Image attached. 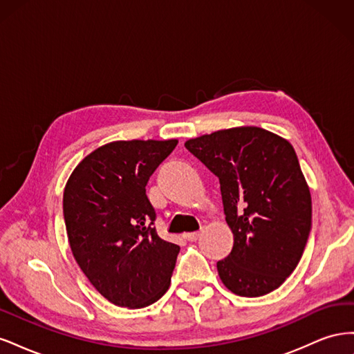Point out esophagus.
<instances>
[{"instance_id": "1", "label": "esophagus", "mask_w": 354, "mask_h": 354, "mask_svg": "<svg viewBox=\"0 0 354 354\" xmlns=\"http://www.w3.org/2000/svg\"><path fill=\"white\" fill-rule=\"evenodd\" d=\"M199 232H192V233H186L185 234V238L187 239V241H190V242H195L198 238H199Z\"/></svg>"}]
</instances>
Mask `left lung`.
Listing matches in <instances>:
<instances>
[{
    "instance_id": "1",
    "label": "left lung",
    "mask_w": 354,
    "mask_h": 354,
    "mask_svg": "<svg viewBox=\"0 0 354 354\" xmlns=\"http://www.w3.org/2000/svg\"><path fill=\"white\" fill-rule=\"evenodd\" d=\"M220 180L233 248L217 261L221 282L261 297L294 272L312 229V196L294 147L259 127H236L185 143Z\"/></svg>"
}]
</instances>
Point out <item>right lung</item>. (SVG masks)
I'll return each instance as SVG.
<instances>
[{
  "label": "right lung",
  "instance_id": "right-lung-1",
  "mask_svg": "<svg viewBox=\"0 0 354 354\" xmlns=\"http://www.w3.org/2000/svg\"><path fill=\"white\" fill-rule=\"evenodd\" d=\"M177 143H108L85 156L66 183L63 216L72 254L115 306H151L169 286L180 246L158 236L146 185Z\"/></svg>",
  "mask_w": 354,
  "mask_h": 354
}]
</instances>
